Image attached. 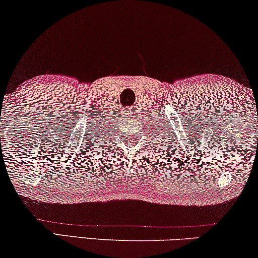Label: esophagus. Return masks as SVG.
Returning a JSON list of instances; mask_svg holds the SVG:
<instances>
[{
    "mask_svg": "<svg viewBox=\"0 0 258 258\" xmlns=\"http://www.w3.org/2000/svg\"><path fill=\"white\" fill-rule=\"evenodd\" d=\"M125 117H133L132 111H125Z\"/></svg>",
    "mask_w": 258,
    "mask_h": 258,
    "instance_id": "34e87169",
    "label": "esophagus"
}]
</instances>
